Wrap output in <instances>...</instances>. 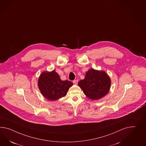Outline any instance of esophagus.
<instances>
[{"label":"esophagus","instance_id":"34e87169","mask_svg":"<svg viewBox=\"0 0 146 146\" xmlns=\"http://www.w3.org/2000/svg\"><path fill=\"white\" fill-rule=\"evenodd\" d=\"M78 82V80H74V81H73V82L75 84H77V83Z\"/></svg>","mask_w":146,"mask_h":146}]
</instances>
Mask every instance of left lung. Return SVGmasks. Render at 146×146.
<instances>
[{"label": "left lung", "mask_w": 146, "mask_h": 146, "mask_svg": "<svg viewBox=\"0 0 146 146\" xmlns=\"http://www.w3.org/2000/svg\"><path fill=\"white\" fill-rule=\"evenodd\" d=\"M78 85L86 96L96 100L104 97L109 92L111 80L104 71L91 69L86 72L84 79L79 82Z\"/></svg>", "instance_id": "obj_1"}]
</instances>
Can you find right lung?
I'll list each match as a JSON object with an SVG mask.
<instances>
[{
    "label": "right lung",
    "instance_id": "obj_1",
    "mask_svg": "<svg viewBox=\"0 0 146 146\" xmlns=\"http://www.w3.org/2000/svg\"><path fill=\"white\" fill-rule=\"evenodd\" d=\"M73 85L68 80H61L59 75L53 70L43 72L38 80V86L44 97L55 101L66 95L69 87Z\"/></svg>",
    "mask_w": 146,
    "mask_h": 146
}]
</instances>
